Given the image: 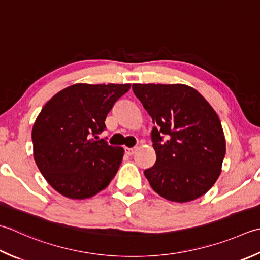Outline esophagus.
<instances>
[{
    "label": "esophagus",
    "instance_id": "esophagus-1",
    "mask_svg": "<svg viewBox=\"0 0 260 260\" xmlns=\"http://www.w3.org/2000/svg\"><path fill=\"white\" fill-rule=\"evenodd\" d=\"M136 152V147H125V153L127 155H133Z\"/></svg>",
    "mask_w": 260,
    "mask_h": 260
}]
</instances>
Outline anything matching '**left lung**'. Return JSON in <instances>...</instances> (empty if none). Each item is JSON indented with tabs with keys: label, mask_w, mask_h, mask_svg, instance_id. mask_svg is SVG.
I'll list each match as a JSON object with an SVG mask.
<instances>
[{
	"label": "left lung",
	"mask_w": 260,
	"mask_h": 260,
	"mask_svg": "<svg viewBox=\"0 0 260 260\" xmlns=\"http://www.w3.org/2000/svg\"><path fill=\"white\" fill-rule=\"evenodd\" d=\"M132 89L154 123L156 161L144 171L152 189L176 203L206 194L220 177L225 155L215 110L186 84L134 83Z\"/></svg>",
	"instance_id": "1"
}]
</instances>
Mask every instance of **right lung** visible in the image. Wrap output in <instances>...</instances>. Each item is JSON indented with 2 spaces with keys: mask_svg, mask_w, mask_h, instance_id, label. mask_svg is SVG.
Instances as JSON below:
<instances>
[{
  "mask_svg": "<svg viewBox=\"0 0 260 260\" xmlns=\"http://www.w3.org/2000/svg\"><path fill=\"white\" fill-rule=\"evenodd\" d=\"M131 84L76 83L43 107L32 127L34 159L54 189L71 200H85L108 186L124 149L99 140L114 104Z\"/></svg>",
  "mask_w": 260,
  "mask_h": 260,
  "instance_id": "obj_1",
  "label": "right lung"
}]
</instances>
